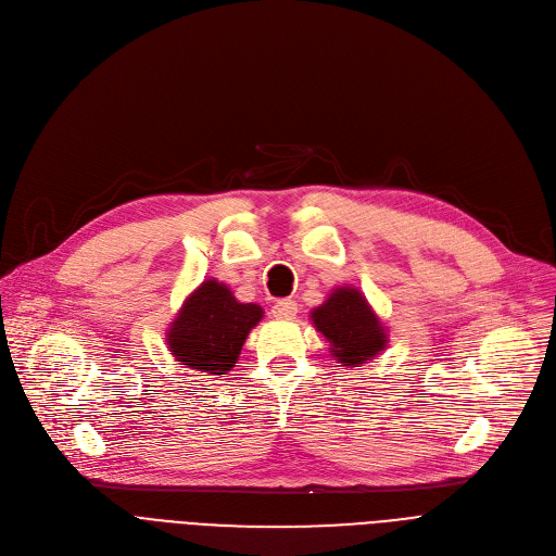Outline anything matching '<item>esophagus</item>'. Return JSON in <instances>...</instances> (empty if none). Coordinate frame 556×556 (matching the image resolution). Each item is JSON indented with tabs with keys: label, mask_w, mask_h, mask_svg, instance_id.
Returning <instances> with one entry per match:
<instances>
[{
	"label": "esophagus",
	"mask_w": 556,
	"mask_h": 556,
	"mask_svg": "<svg viewBox=\"0 0 556 556\" xmlns=\"http://www.w3.org/2000/svg\"><path fill=\"white\" fill-rule=\"evenodd\" d=\"M273 315L277 319H294L296 315V301L294 299H279L273 306Z\"/></svg>",
	"instance_id": "1"
}]
</instances>
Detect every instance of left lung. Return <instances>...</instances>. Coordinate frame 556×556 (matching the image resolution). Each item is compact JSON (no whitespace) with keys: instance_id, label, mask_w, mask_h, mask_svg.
I'll use <instances>...</instances> for the list:
<instances>
[{"instance_id":"obj_1","label":"left lung","mask_w":556,"mask_h":556,"mask_svg":"<svg viewBox=\"0 0 556 556\" xmlns=\"http://www.w3.org/2000/svg\"><path fill=\"white\" fill-rule=\"evenodd\" d=\"M313 324L343 366H359L386 345L383 326L355 288H337L326 304L313 311Z\"/></svg>"}]
</instances>
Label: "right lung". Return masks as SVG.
I'll list each match as a JSON object with an SVG mask.
<instances>
[{
	"instance_id": "obj_1",
	"label": "right lung",
	"mask_w": 556,
	"mask_h": 556,
	"mask_svg": "<svg viewBox=\"0 0 556 556\" xmlns=\"http://www.w3.org/2000/svg\"><path fill=\"white\" fill-rule=\"evenodd\" d=\"M262 317V306L239 304L224 283L208 279L186 299L173 321L170 352L186 368L226 375L237 364L248 332Z\"/></svg>"
}]
</instances>
